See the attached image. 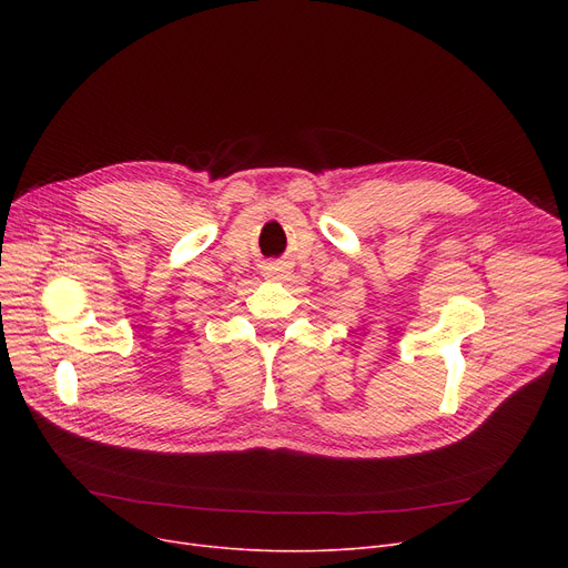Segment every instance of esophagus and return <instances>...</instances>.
<instances>
[{
  "label": "esophagus",
  "mask_w": 568,
  "mask_h": 568,
  "mask_svg": "<svg viewBox=\"0 0 568 568\" xmlns=\"http://www.w3.org/2000/svg\"><path fill=\"white\" fill-rule=\"evenodd\" d=\"M287 266L283 262H268L264 266V278L268 281H287Z\"/></svg>",
  "instance_id": "obj_1"
}]
</instances>
